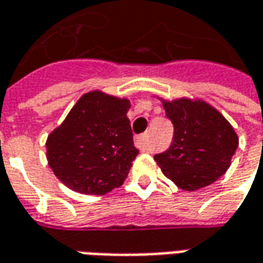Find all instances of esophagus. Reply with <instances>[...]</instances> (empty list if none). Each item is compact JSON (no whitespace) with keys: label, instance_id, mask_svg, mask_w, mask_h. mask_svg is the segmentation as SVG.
<instances>
[{"label":"esophagus","instance_id":"obj_1","mask_svg":"<svg viewBox=\"0 0 263 263\" xmlns=\"http://www.w3.org/2000/svg\"><path fill=\"white\" fill-rule=\"evenodd\" d=\"M135 146H137L139 151L148 152V151H149V145L146 142V135H139V137L135 138Z\"/></svg>","mask_w":263,"mask_h":263}]
</instances>
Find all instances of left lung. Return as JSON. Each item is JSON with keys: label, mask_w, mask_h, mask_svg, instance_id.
<instances>
[{"label": "left lung", "mask_w": 263, "mask_h": 263, "mask_svg": "<svg viewBox=\"0 0 263 263\" xmlns=\"http://www.w3.org/2000/svg\"><path fill=\"white\" fill-rule=\"evenodd\" d=\"M162 105L174 124L171 146L154 157L163 175L183 191L205 188L219 179L239 144L232 125L201 100L162 101Z\"/></svg>", "instance_id": "left-lung-1"}]
</instances>
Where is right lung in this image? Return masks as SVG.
I'll use <instances>...</instances> for the list:
<instances>
[{
	"mask_svg": "<svg viewBox=\"0 0 263 263\" xmlns=\"http://www.w3.org/2000/svg\"><path fill=\"white\" fill-rule=\"evenodd\" d=\"M129 101L102 91L82 95L47 139L55 176L75 192L105 195L121 186L139 151L126 112Z\"/></svg>",
	"mask_w": 263,
	"mask_h": 263,
	"instance_id": "right-lung-1",
	"label": "right lung"
}]
</instances>
